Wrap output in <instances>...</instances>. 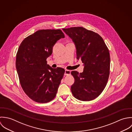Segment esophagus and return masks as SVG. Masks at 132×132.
<instances>
[{
    "label": "esophagus",
    "instance_id": "esophagus-1",
    "mask_svg": "<svg viewBox=\"0 0 132 132\" xmlns=\"http://www.w3.org/2000/svg\"><path fill=\"white\" fill-rule=\"evenodd\" d=\"M70 73H71V71H70V70H67V69H66V70H65V76H68V75H70Z\"/></svg>",
    "mask_w": 132,
    "mask_h": 132
}]
</instances>
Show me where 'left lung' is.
I'll use <instances>...</instances> for the list:
<instances>
[{
  "label": "left lung",
  "instance_id": "obj_1",
  "mask_svg": "<svg viewBox=\"0 0 132 132\" xmlns=\"http://www.w3.org/2000/svg\"><path fill=\"white\" fill-rule=\"evenodd\" d=\"M74 42L77 59L84 64V71H71L75 81L71 90L74 97L81 101H90L103 91L110 75L109 49L97 33L82 27L63 28Z\"/></svg>",
  "mask_w": 132,
  "mask_h": 132
}]
</instances>
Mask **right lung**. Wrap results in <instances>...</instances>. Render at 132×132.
I'll return each mask as SVG.
<instances>
[{
    "label": "right lung",
    "mask_w": 132,
    "mask_h": 132,
    "mask_svg": "<svg viewBox=\"0 0 132 132\" xmlns=\"http://www.w3.org/2000/svg\"><path fill=\"white\" fill-rule=\"evenodd\" d=\"M64 37L60 29H40L26 38L19 47L16 67L20 83L34 102L46 103L56 96L65 71L52 68L46 59L53 53V45Z\"/></svg>",
    "instance_id": "1"
}]
</instances>
